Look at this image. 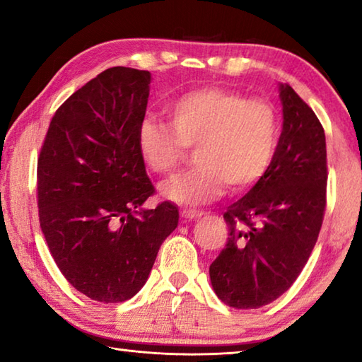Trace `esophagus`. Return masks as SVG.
Listing matches in <instances>:
<instances>
[{
  "instance_id": "1",
  "label": "esophagus",
  "mask_w": 362,
  "mask_h": 362,
  "mask_svg": "<svg viewBox=\"0 0 362 362\" xmlns=\"http://www.w3.org/2000/svg\"><path fill=\"white\" fill-rule=\"evenodd\" d=\"M180 214L185 220H198V218L204 216L203 211H192V209H185V211H182Z\"/></svg>"
}]
</instances>
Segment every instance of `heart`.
I'll use <instances>...</instances> for the list:
<instances>
[{"label":"heart","mask_w":362,"mask_h":362,"mask_svg":"<svg viewBox=\"0 0 362 362\" xmlns=\"http://www.w3.org/2000/svg\"><path fill=\"white\" fill-rule=\"evenodd\" d=\"M169 129L153 118L140 121L137 148L155 174L170 175L194 148L193 170L164 187L166 198L183 206L217 199L228 185L244 192L273 164L279 118L272 103L218 88L189 90L168 105Z\"/></svg>","instance_id":"b5f03b06"}]
</instances>
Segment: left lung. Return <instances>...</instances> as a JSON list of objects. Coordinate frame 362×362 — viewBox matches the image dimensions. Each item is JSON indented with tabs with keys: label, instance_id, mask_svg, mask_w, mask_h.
Returning a JSON list of instances; mask_svg holds the SVG:
<instances>
[{
	"label": "left lung",
	"instance_id": "left-lung-1",
	"mask_svg": "<svg viewBox=\"0 0 362 362\" xmlns=\"http://www.w3.org/2000/svg\"><path fill=\"white\" fill-rule=\"evenodd\" d=\"M283 132L265 177L228 206V241L209 267L217 297L260 308L283 296L308 262L326 209V136L289 84H279Z\"/></svg>",
	"mask_w": 362,
	"mask_h": 362
}]
</instances>
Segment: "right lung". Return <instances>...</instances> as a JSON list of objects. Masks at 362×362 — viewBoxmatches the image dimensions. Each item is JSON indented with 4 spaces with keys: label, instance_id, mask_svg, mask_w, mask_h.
Returning <instances> with one entry per match:
<instances>
[{
    "label": "right lung",
    "instance_id": "1",
    "mask_svg": "<svg viewBox=\"0 0 362 362\" xmlns=\"http://www.w3.org/2000/svg\"><path fill=\"white\" fill-rule=\"evenodd\" d=\"M150 71L113 66L86 83L54 115L38 158L40 225L66 281L105 303L142 289L179 209L153 194L137 148Z\"/></svg>",
    "mask_w": 362,
    "mask_h": 362
}]
</instances>
